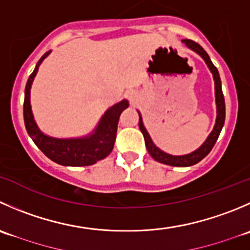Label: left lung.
I'll return each mask as SVG.
<instances>
[{"label": "left lung", "instance_id": "left-lung-1", "mask_svg": "<svg viewBox=\"0 0 250 250\" xmlns=\"http://www.w3.org/2000/svg\"><path fill=\"white\" fill-rule=\"evenodd\" d=\"M182 42L186 43L190 50H193L194 52H197L198 55L202 56L203 60L205 61V63L208 64L209 69L211 71L212 77H214L215 81V98H216V123H215V127L212 129V132L210 133L209 137L207 138V140L204 142V144L197 149L195 151L190 152V154L187 155H182V156H174V155H169L164 152L162 150H160L156 145L152 143L151 138H150L149 133L146 132L145 129L144 125H143V120L142 116L139 113V128L142 130L143 135H144V140H145V146H146L147 151L149 154L151 155L152 159H155L156 161L161 162V164L165 165H169V166H178V167H187V166H193V165L198 164L199 161H202L210 151L214 147L215 143H216L217 138H219L220 133H221L222 127H224L225 123V115H226V110H225V99H224V94H222V88H221V79H220V74L219 71H217L216 67L212 64L211 60H210L209 55L205 52L204 48L197 43L195 41L193 40H188V39H184Z\"/></svg>", "mask_w": 250, "mask_h": 250}]
</instances>
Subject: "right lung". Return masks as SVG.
I'll return each mask as SVG.
<instances>
[{"instance_id": "obj_1", "label": "right lung", "mask_w": 250, "mask_h": 250, "mask_svg": "<svg viewBox=\"0 0 250 250\" xmlns=\"http://www.w3.org/2000/svg\"><path fill=\"white\" fill-rule=\"evenodd\" d=\"M51 51L46 52L39 60L35 69L29 77L25 85L24 96V123L28 134L35 143L36 146L50 160L62 166H89L105 159L112 151L117 133V125L123 110L128 107V101L122 100L108 108L101 117L95 130L90 135L74 139H57L48 137L39 129L34 121L30 106V88L40 63L48 56Z\"/></svg>"}]
</instances>
